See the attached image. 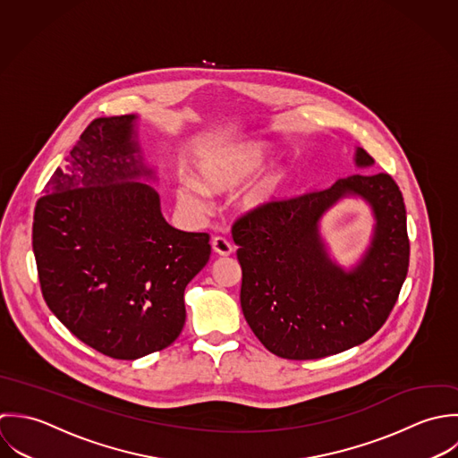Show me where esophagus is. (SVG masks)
<instances>
[{"mask_svg":"<svg viewBox=\"0 0 458 458\" xmlns=\"http://www.w3.org/2000/svg\"><path fill=\"white\" fill-rule=\"evenodd\" d=\"M212 250H214L217 255H221V257H228V255H232L233 246H232V242H230L228 239H225V237H214V239H212Z\"/></svg>","mask_w":458,"mask_h":458,"instance_id":"obj_1","label":"esophagus"}]
</instances>
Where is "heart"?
Wrapping results in <instances>:
<instances>
[{"mask_svg":"<svg viewBox=\"0 0 458 458\" xmlns=\"http://www.w3.org/2000/svg\"><path fill=\"white\" fill-rule=\"evenodd\" d=\"M262 163L264 152L260 148H225L205 156L196 165V177L210 192H225L255 175ZM277 187L279 177L275 174L262 177L241 194V207L255 210L267 205L275 198ZM177 196L182 205L192 210H203L207 207L205 191L192 181L181 182Z\"/></svg>","mask_w":458,"mask_h":458,"instance_id":"b5f03b06","label":"heart"}]
</instances>
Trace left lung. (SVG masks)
I'll return each instance as SVG.
<instances>
[{
	"mask_svg": "<svg viewBox=\"0 0 458 458\" xmlns=\"http://www.w3.org/2000/svg\"><path fill=\"white\" fill-rule=\"evenodd\" d=\"M356 165L369 166L373 157L358 148ZM349 193L366 198L377 225L364 260L347 274L327 257L318 219ZM232 235L242 267L244 318L262 345L284 360H320L371 338L394 308L409 269L405 203L387 174H358L271 199L237 217Z\"/></svg>",
	"mask_w": 458,
	"mask_h": 458,
	"instance_id": "8db88e82",
	"label": "left lung"
}]
</instances>
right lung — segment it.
<instances>
[{"label": "right lung", "mask_w": 458, "mask_h": 458, "mask_svg": "<svg viewBox=\"0 0 458 458\" xmlns=\"http://www.w3.org/2000/svg\"><path fill=\"white\" fill-rule=\"evenodd\" d=\"M134 114L95 118L33 216L40 290L56 318L113 360L172 345L183 290L210 257V235L170 226L134 141Z\"/></svg>", "instance_id": "add662e5"}]
</instances>
